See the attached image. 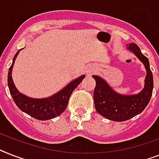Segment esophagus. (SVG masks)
<instances>
[{"label": "esophagus", "mask_w": 159, "mask_h": 159, "mask_svg": "<svg viewBox=\"0 0 159 159\" xmlns=\"http://www.w3.org/2000/svg\"><path fill=\"white\" fill-rule=\"evenodd\" d=\"M91 72H92V71H90V73H91Z\"/></svg>", "instance_id": "esophagus-1"}]
</instances>
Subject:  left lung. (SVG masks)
<instances>
[{"label": "left lung", "instance_id": "1", "mask_svg": "<svg viewBox=\"0 0 159 159\" xmlns=\"http://www.w3.org/2000/svg\"><path fill=\"white\" fill-rule=\"evenodd\" d=\"M128 49L142 61L146 70L144 89L135 95H122L114 91L106 81L98 75H93L96 80L93 92L96 111L101 115L113 121L122 122L141 114L149 104L153 93V75L149 59L143 55L138 45L131 43Z\"/></svg>", "mask_w": 159, "mask_h": 159}]
</instances>
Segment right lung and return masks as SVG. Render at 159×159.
<instances>
[{
    "label": "right lung",
    "instance_id": "obj_1",
    "mask_svg": "<svg viewBox=\"0 0 159 159\" xmlns=\"http://www.w3.org/2000/svg\"><path fill=\"white\" fill-rule=\"evenodd\" d=\"M20 50H18L16 54L14 55L13 62L8 73V86L13 100L21 111L33 117L34 119L38 120H48L56 118L65 111L72 92L76 89L85 76L81 75L72 80L61 91L49 98L35 99L27 97L19 93L12 79V69L14 66V61Z\"/></svg>",
    "mask_w": 159,
    "mask_h": 159
}]
</instances>
